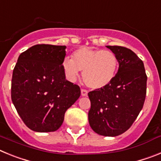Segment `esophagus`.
I'll return each mask as SVG.
<instances>
[{
	"instance_id": "34e87169",
	"label": "esophagus",
	"mask_w": 161,
	"mask_h": 161,
	"mask_svg": "<svg viewBox=\"0 0 161 161\" xmlns=\"http://www.w3.org/2000/svg\"><path fill=\"white\" fill-rule=\"evenodd\" d=\"M81 95H82V96H83V97L87 96V95H88V91L86 90V89H81Z\"/></svg>"
}]
</instances>
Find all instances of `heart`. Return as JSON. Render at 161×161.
<instances>
[{
	"instance_id": "obj_1",
	"label": "heart",
	"mask_w": 161,
	"mask_h": 161,
	"mask_svg": "<svg viewBox=\"0 0 161 161\" xmlns=\"http://www.w3.org/2000/svg\"><path fill=\"white\" fill-rule=\"evenodd\" d=\"M62 68L70 81H75L80 71H83L85 85L97 89L106 87L113 80L119 68V60L111 51L82 47L72 53V59H64Z\"/></svg>"
}]
</instances>
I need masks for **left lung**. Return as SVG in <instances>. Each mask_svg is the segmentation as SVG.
Masks as SVG:
<instances>
[{
	"label": "left lung",
	"instance_id": "8db88e82",
	"mask_svg": "<svg viewBox=\"0 0 161 161\" xmlns=\"http://www.w3.org/2000/svg\"><path fill=\"white\" fill-rule=\"evenodd\" d=\"M116 55L119 67L107 86L88 93L89 123L98 135L117 136L130 128L143 109L147 76L143 61L130 49L106 46Z\"/></svg>",
	"mask_w": 161,
	"mask_h": 161
}]
</instances>
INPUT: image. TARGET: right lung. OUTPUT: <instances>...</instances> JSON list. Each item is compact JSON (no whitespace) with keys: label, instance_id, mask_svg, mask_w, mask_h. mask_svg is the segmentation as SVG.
Returning a JSON list of instances; mask_svg holds the SVG:
<instances>
[{"label":"right lung","instance_id":"right-lung-1","mask_svg":"<svg viewBox=\"0 0 161 161\" xmlns=\"http://www.w3.org/2000/svg\"><path fill=\"white\" fill-rule=\"evenodd\" d=\"M65 46L37 44L19 55L13 71L11 98L31 130L55 131L67 109L80 96L77 85L65 79Z\"/></svg>","mask_w":161,"mask_h":161}]
</instances>
